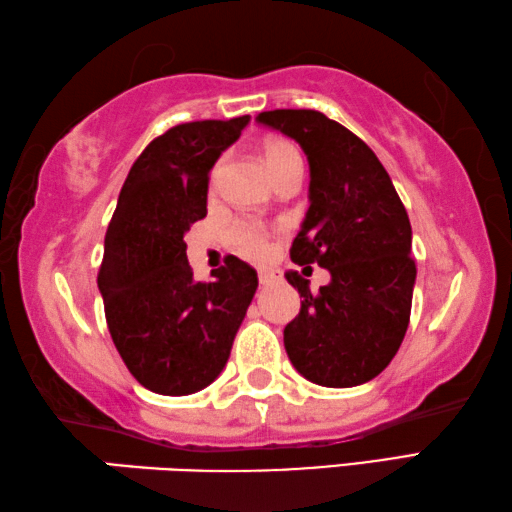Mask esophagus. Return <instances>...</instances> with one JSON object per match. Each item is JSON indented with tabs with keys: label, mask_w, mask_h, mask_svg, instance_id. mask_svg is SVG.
I'll use <instances>...</instances> for the list:
<instances>
[{
	"label": "esophagus",
	"mask_w": 512,
	"mask_h": 512,
	"mask_svg": "<svg viewBox=\"0 0 512 512\" xmlns=\"http://www.w3.org/2000/svg\"><path fill=\"white\" fill-rule=\"evenodd\" d=\"M274 279V274L270 272H258V281H261V285H270Z\"/></svg>",
	"instance_id": "esophagus-1"
}]
</instances>
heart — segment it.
<instances>
[{
  "instance_id": "heart-1",
  "label": "heart",
  "mask_w": 512,
  "mask_h": 512,
  "mask_svg": "<svg viewBox=\"0 0 512 512\" xmlns=\"http://www.w3.org/2000/svg\"><path fill=\"white\" fill-rule=\"evenodd\" d=\"M261 157L265 161L267 170L272 173L274 182L281 175L288 173L290 168L301 166V157H299L297 148H294L290 141L279 139V137L265 139L261 143ZM222 164H224V161L220 159L218 164L213 166L211 184L218 182V177L222 173ZM229 240H231V245H233V249L238 251V254L251 258V261H261V258L267 256V251H270V236H267L265 227H263V224L251 222V220L233 222L231 229H229Z\"/></svg>"
}]
</instances>
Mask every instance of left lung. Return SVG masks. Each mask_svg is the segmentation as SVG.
I'll use <instances>...</instances> for the list:
<instances>
[{
    "instance_id": "8db88e82",
    "label": "left lung",
    "mask_w": 512,
    "mask_h": 512,
    "mask_svg": "<svg viewBox=\"0 0 512 512\" xmlns=\"http://www.w3.org/2000/svg\"><path fill=\"white\" fill-rule=\"evenodd\" d=\"M256 121L306 152L310 209L290 256L330 272L317 294L299 272L285 274L303 297L285 351L306 380L357 387L387 369L409 326L416 263L405 204L375 152L326 114L272 110Z\"/></svg>"
}]
</instances>
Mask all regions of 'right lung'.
<instances>
[{"label": "right lung", "mask_w": 512, "mask_h": 512, "mask_svg": "<svg viewBox=\"0 0 512 512\" xmlns=\"http://www.w3.org/2000/svg\"><path fill=\"white\" fill-rule=\"evenodd\" d=\"M249 123L193 121L152 139L134 161L105 233L98 270L107 328L128 371L161 396H188L218 378L258 288L231 256L195 281L184 236L206 215L209 173Z\"/></svg>", "instance_id": "obj_1"}]
</instances>
